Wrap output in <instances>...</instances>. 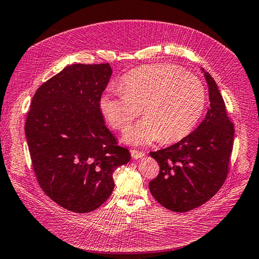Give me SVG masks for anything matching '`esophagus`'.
I'll use <instances>...</instances> for the list:
<instances>
[{"mask_svg":"<svg viewBox=\"0 0 259 259\" xmlns=\"http://www.w3.org/2000/svg\"><path fill=\"white\" fill-rule=\"evenodd\" d=\"M131 154L134 159H140L143 158L145 155V153L143 151H139V150H135V149H131Z\"/></svg>","mask_w":259,"mask_h":259,"instance_id":"1","label":"esophagus"}]
</instances>
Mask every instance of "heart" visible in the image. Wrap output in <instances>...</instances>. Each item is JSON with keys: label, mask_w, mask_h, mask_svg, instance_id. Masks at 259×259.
Segmentation results:
<instances>
[{"label": "heart", "mask_w": 259, "mask_h": 259, "mask_svg": "<svg viewBox=\"0 0 259 259\" xmlns=\"http://www.w3.org/2000/svg\"><path fill=\"white\" fill-rule=\"evenodd\" d=\"M120 91L101 96L100 111L113 130L125 132L143 108L146 116L125 135L126 142L136 145L184 139L198 124L206 103L198 77L170 65L133 70L123 77Z\"/></svg>", "instance_id": "b5f03b06"}]
</instances>
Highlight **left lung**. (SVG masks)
I'll return each instance as SVG.
<instances>
[{
    "mask_svg": "<svg viewBox=\"0 0 259 259\" xmlns=\"http://www.w3.org/2000/svg\"><path fill=\"white\" fill-rule=\"evenodd\" d=\"M209 108L197 130L180 142L151 151L159 175L149 183L165 208L184 213L204 204L221 189L229 171L234 127L213 77L204 71Z\"/></svg>",
    "mask_w": 259,
    "mask_h": 259,
    "instance_id": "left-lung-1",
    "label": "left lung"
}]
</instances>
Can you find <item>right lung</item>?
I'll return each instance as SVG.
<instances>
[{
  "instance_id": "add662e5",
  "label": "right lung",
  "mask_w": 259,
  "mask_h": 259,
  "mask_svg": "<svg viewBox=\"0 0 259 259\" xmlns=\"http://www.w3.org/2000/svg\"><path fill=\"white\" fill-rule=\"evenodd\" d=\"M111 74L109 64L68 66L36 90L27 115L37 183L50 199L74 213L103 204L114 188L113 171L131 159L100 111Z\"/></svg>"
}]
</instances>
